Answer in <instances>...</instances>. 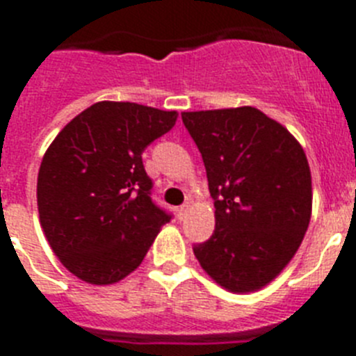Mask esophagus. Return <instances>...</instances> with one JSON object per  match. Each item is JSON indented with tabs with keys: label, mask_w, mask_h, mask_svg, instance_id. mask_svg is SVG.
Listing matches in <instances>:
<instances>
[{
	"label": "esophagus",
	"mask_w": 356,
	"mask_h": 356,
	"mask_svg": "<svg viewBox=\"0 0 356 356\" xmlns=\"http://www.w3.org/2000/svg\"><path fill=\"white\" fill-rule=\"evenodd\" d=\"M187 210H188V205H181L180 209H178V217H180V219H184V217L187 216Z\"/></svg>",
	"instance_id": "1"
}]
</instances>
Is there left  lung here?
<instances>
[{"instance_id":"obj_1","label":"left lung","mask_w":356,"mask_h":356,"mask_svg":"<svg viewBox=\"0 0 356 356\" xmlns=\"http://www.w3.org/2000/svg\"><path fill=\"white\" fill-rule=\"evenodd\" d=\"M216 207V229L193 248L216 284L253 292L271 284L300 248L312 216L303 147L253 106L181 114Z\"/></svg>"}]
</instances>
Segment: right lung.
Listing matches in <instances>:
<instances>
[{
	"mask_svg": "<svg viewBox=\"0 0 356 356\" xmlns=\"http://www.w3.org/2000/svg\"><path fill=\"white\" fill-rule=\"evenodd\" d=\"M176 118L175 110L137 103H94L44 153L40 226L65 269L87 284H115L135 271L171 219L151 200L143 151Z\"/></svg>",
	"mask_w": 356,
	"mask_h": 356,
	"instance_id": "obj_1",
	"label": "right lung"
}]
</instances>
